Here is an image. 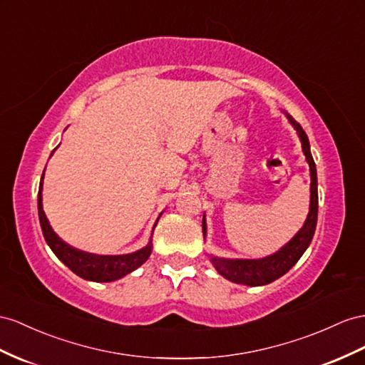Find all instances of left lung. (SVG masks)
<instances>
[{"label":"left lung","instance_id":"1","mask_svg":"<svg viewBox=\"0 0 365 365\" xmlns=\"http://www.w3.org/2000/svg\"><path fill=\"white\" fill-rule=\"evenodd\" d=\"M284 114L288 118L289 125L296 129L297 137L301 140L305 160L308 166H310V211H308L304 227L296 232L292 240H288L282 248L277 250L273 255L259 259H227L210 255V262L216 268V272L235 284H242L248 287H260L272 284L273 280L282 277L289 268L294 267V264L305 253L308 245L312 244V239L314 236L317 223V174L313 155L310 151V142H308V137L302 126L299 125L288 112L284 110ZM202 231L203 239H207V220H205V214L202 220Z\"/></svg>","mask_w":365,"mask_h":365}]
</instances>
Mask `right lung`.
<instances>
[{
	"instance_id": "right-lung-1",
	"label": "right lung",
	"mask_w": 365,
	"mask_h": 365,
	"mask_svg": "<svg viewBox=\"0 0 365 365\" xmlns=\"http://www.w3.org/2000/svg\"><path fill=\"white\" fill-rule=\"evenodd\" d=\"M55 149L52 151V154L55 153ZM43 179H44V171L41 175L40 190H38V217H40L43 236H44L46 244H48L49 248L53 251V255L57 256L61 262L71 269V272H73L83 279L92 280V282H112V280H118L121 277H125L126 274L133 273L134 269H137L140 265H143L148 260V257L151 256L154 228L157 227V222L160 219L162 212L158 214V217L154 223L151 237H149L146 247L134 251V253L115 255V256L88 253V251H83L69 245L68 242H64L57 232L52 230L51 223L48 217H46L44 210H43V194H41Z\"/></svg>"
}]
</instances>
